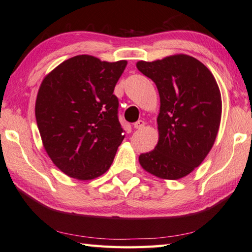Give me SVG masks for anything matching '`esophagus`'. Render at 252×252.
I'll use <instances>...</instances> for the list:
<instances>
[{"label": "esophagus", "instance_id": "1", "mask_svg": "<svg viewBox=\"0 0 252 252\" xmlns=\"http://www.w3.org/2000/svg\"><path fill=\"white\" fill-rule=\"evenodd\" d=\"M145 124L146 123L144 121H137L136 123H134V128H136V129H142L145 127Z\"/></svg>", "mask_w": 252, "mask_h": 252}]
</instances>
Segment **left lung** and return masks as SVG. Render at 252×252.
<instances>
[{"label":"left lung","instance_id":"left-lung-1","mask_svg":"<svg viewBox=\"0 0 252 252\" xmlns=\"http://www.w3.org/2000/svg\"><path fill=\"white\" fill-rule=\"evenodd\" d=\"M136 67L156 83L160 96L158 144L139 156V163L157 178L182 179L214 145L221 118L220 88L206 65L188 55L140 60Z\"/></svg>","mask_w":252,"mask_h":252}]
</instances>
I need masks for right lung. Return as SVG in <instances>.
Returning <instances> with one entry per match:
<instances>
[{
	"label": "right lung",
	"mask_w": 252,
	"mask_h": 252,
	"mask_svg": "<svg viewBox=\"0 0 252 252\" xmlns=\"http://www.w3.org/2000/svg\"><path fill=\"white\" fill-rule=\"evenodd\" d=\"M126 65V60L79 55L42 80L35 105L38 130L47 155L68 177L93 180L113 163L125 137L113 92Z\"/></svg>",
	"instance_id": "right-lung-1"
}]
</instances>
